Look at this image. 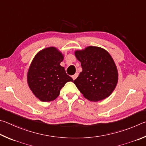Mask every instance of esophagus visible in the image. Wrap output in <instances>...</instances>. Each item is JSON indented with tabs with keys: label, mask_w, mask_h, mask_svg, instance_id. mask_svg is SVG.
Masks as SVG:
<instances>
[{
	"label": "esophagus",
	"mask_w": 146,
	"mask_h": 146,
	"mask_svg": "<svg viewBox=\"0 0 146 146\" xmlns=\"http://www.w3.org/2000/svg\"><path fill=\"white\" fill-rule=\"evenodd\" d=\"M78 76V73H76L74 75H73L72 76V79H73L74 80H76V78H77Z\"/></svg>",
	"instance_id": "obj_1"
}]
</instances>
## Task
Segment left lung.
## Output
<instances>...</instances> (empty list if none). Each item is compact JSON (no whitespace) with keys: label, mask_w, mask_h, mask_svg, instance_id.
Wrapping results in <instances>:
<instances>
[{"label":"left lung","mask_w":146,"mask_h":146,"mask_svg":"<svg viewBox=\"0 0 146 146\" xmlns=\"http://www.w3.org/2000/svg\"><path fill=\"white\" fill-rule=\"evenodd\" d=\"M83 70L74 81L86 99L97 102L108 98L118 82V71L113 58L103 48L89 46L76 50Z\"/></svg>","instance_id":"1"}]
</instances>
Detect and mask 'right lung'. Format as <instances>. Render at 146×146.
<instances>
[{
	"mask_svg": "<svg viewBox=\"0 0 146 146\" xmlns=\"http://www.w3.org/2000/svg\"><path fill=\"white\" fill-rule=\"evenodd\" d=\"M63 55L58 48L47 47L38 52L27 72V83L34 95L43 102L56 99L60 90L72 78L60 65Z\"/></svg>",
	"mask_w": 146,
	"mask_h": 146,
	"instance_id": "add662e5",
	"label": "right lung"
}]
</instances>
